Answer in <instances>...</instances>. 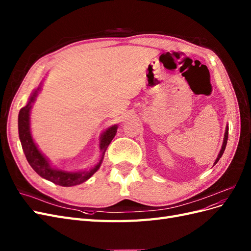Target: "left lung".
I'll return each mask as SVG.
<instances>
[{
  "label": "left lung",
  "instance_id": "left-lung-1",
  "mask_svg": "<svg viewBox=\"0 0 251 251\" xmlns=\"http://www.w3.org/2000/svg\"><path fill=\"white\" fill-rule=\"evenodd\" d=\"M227 139H228V126H226V131H225V135H224V141H223V144H222V148H221V151H220V153L216 159L215 161V164L220 160V158L222 157L224 151H225V148H226V144H227ZM214 164V165H215Z\"/></svg>",
  "mask_w": 251,
  "mask_h": 251
}]
</instances>
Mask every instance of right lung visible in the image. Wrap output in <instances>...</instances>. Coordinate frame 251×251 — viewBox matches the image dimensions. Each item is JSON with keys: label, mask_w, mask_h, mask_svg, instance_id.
I'll list each match as a JSON object with an SVG mask.
<instances>
[{"label": "right lung", "mask_w": 251, "mask_h": 251, "mask_svg": "<svg viewBox=\"0 0 251 251\" xmlns=\"http://www.w3.org/2000/svg\"><path fill=\"white\" fill-rule=\"evenodd\" d=\"M40 91L41 87L34 90V92L30 96L27 104L24 108H22L19 113V135L22 143V148L23 151H24L27 161L41 177L47 179L57 185L73 186L80 184L82 182L87 181L91 176H93V174L100 169L105 151H107L112 139L115 137L117 132V126H113L109 127L108 130L101 135L100 144L101 158L100 162H98L97 165H95L93 169H91L89 171L67 172L52 168L48 161V159L41 153L39 149H37L36 144L32 139L31 132H30V111H31L32 103L34 102Z\"/></svg>", "instance_id": "right-lung-1"}]
</instances>
